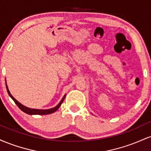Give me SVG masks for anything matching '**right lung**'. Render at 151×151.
<instances>
[{"mask_svg":"<svg viewBox=\"0 0 151 151\" xmlns=\"http://www.w3.org/2000/svg\"><path fill=\"white\" fill-rule=\"evenodd\" d=\"M6 89H7V91H8V95L10 96V97L14 101V102L15 103V104H16L19 107V109H20V110L22 111L23 112H25V113L27 114H30V115H45V114H52L54 112L56 111L58 109L60 108V106H61L62 103L63 102L64 99H65V96H66V94L65 96H63V98L62 99V100L60 101V103L58 104V105L56 106L53 107V108L52 109H31V108H28V107L22 105V104H20V102L18 101H17L13 97V96L11 95V93H10L9 89H8V85H7V83H6Z\"/></svg>","mask_w":151,"mask_h":151,"instance_id":"add662e5","label":"right lung"}]
</instances>
